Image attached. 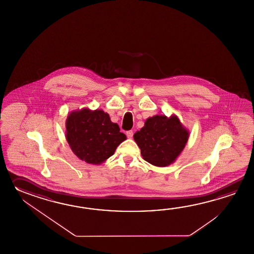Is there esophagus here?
<instances>
[{
	"label": "esophagus",
	"mask_w": 254,
	"mask_h": 254,
	"mask_svg": "<svg viewBox=\"0 0 254 254\" xmlns=\"http://www.w3.org/2000/svg\"><path fill=\"white\" fill-rule=\"evenodd\" d=\"M126 135H127V137H128L129 139H131L132 136H133V131H132V130H128V131L126 132Z\"/></svg>",
	"instance_id": "1"
}]
</instances>
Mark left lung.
<instances>
[{"mask_svg": "<svg viewBox=\"0 0 254 254\" xmlns=\"http://www.w3.org/2000/svg\"><path fill=\"white\" fill-rule=\"evenodd\" d=\"M190 132L177 115L157 114L149 117L133 139L146 162L157 167L172 164L184 151Z\"/></svg>", "mask_w": 254, "mask_h": 254, "instance_id": "left-lung-1", "label": "left lung"}]
</instances>
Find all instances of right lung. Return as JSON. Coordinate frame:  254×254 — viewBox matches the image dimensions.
Listing matches in <instances>:
<instances>
[{
  "label": "right lung",
  "mask_w": 254,
  "mask_h": 254,
  "mask_svg": "<svg viewBox=\"0 0 254 254\" xmlns=\"http://www.w3.org/2000/svg\"><path fill=\"white\" fill-rule=\"evenodd\" d=\"M65 126V137L71 151L90 164H102L126 140L119 125L113 123L103 110L72 111L67 116Z\"/></svg>",
  "instance_id": "obj_1"
}]
</instances>
